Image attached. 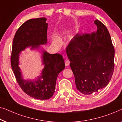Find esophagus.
<instances>
[{
    "label": "esophagus",
    "mask_w": 122,
    "mask_h": 122,
    "mask_svg": "<svg viewBox=\"0 0 122 122\" xmlns=\"http://www.w3.org/2000/svg\"><path fill=\"white\" fill-rule=\"evenodd\" d=\"M69 64H70V61H69V60H68V59L65 60V66H68V65H69Z\"/></svg>",
    "instance_id": "esophagus-1"
}]
</instances>
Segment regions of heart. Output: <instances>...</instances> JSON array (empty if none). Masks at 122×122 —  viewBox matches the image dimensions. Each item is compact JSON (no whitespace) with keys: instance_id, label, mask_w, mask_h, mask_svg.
<instances>
[{"instance_id":"1","label":"heart","mask_w":122,"mask_h":122,"mask_svg":"<svg viewBox=\"0 0 122 122\" xmlns=\"http://www.w3.org/2000/svg\"><path fill=\"white\" fill-rule=\"evenodd\" d=\"M53 42L56 45H57L58 46L61 45V43H62V41H61V38L57 36H55L53 37Z\"/></svg>"}]
</instances>
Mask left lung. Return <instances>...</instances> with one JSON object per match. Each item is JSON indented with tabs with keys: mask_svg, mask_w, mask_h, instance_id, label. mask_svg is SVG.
I'll return each mask as SVG.
<instances>
[{
	"mask_svg": "<svg viewBox=\"0 0 122 122\" xmlns=\"http://www.w3.org/2000/svg\"><path fill=\"white\" fill-rule=\"evenodd\" d=\"M94 23L97 27L96 32L76 35L66 49L76 87L84 95L105 87L114 68V48L110 34L100 21Z\"/></svg>",
	"mask_w": 122,
	"mask_h": 122,
	"instance_id": "8db88e82",
	"label": "left lung"
}]
</instances>
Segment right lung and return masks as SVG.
<instances>
[{"instance_id":"add662e5","label":"right lung","mask_w":122,"mask_h":122,"mask_svg":"<svg viewBox=\"0 0 122 122\" xmlns=\"http://www.w3.org/2000/svg\"><path fill=\"white\" fill-rule=\"evenodd\" d=\"M46 20L45 17H41L24 22L16 32L11 56V68L19 85L29 96L41 100L49 99L53 95L58 74L65 68L64 60L60 54H49L42 50V64L45 67L41 75L36 80H26L22 78L19 66V55L27 47L38 49L40 45L47 43Z\"/></svg>"}]
</instances>
